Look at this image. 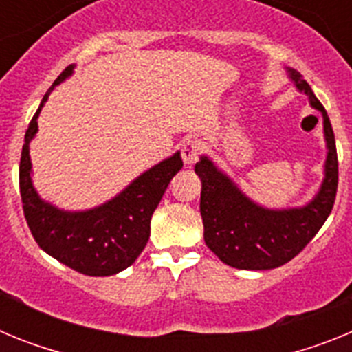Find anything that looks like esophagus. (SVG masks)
Segmentation results:
<instances>
[{
    "label": "esophagus",
    "mask_w": 352,
    "mask_h": 352,
    "mask_svg": "<svg viewBox=\"0 0 352 352\" xmlns=\"http://www.w3.org/2000/svg\"><path fill=\"white\" fill-rule=\"evenodd\" d=\"M201 153H203V141H199V139H195V138L185 139V141H183L182 157H183V162H185L186 166H192V164H195Z\"/></svg>",
    "instance_id": "esophagus-1"
}]
</instances>
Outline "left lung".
<instances>
[{"mask_svg": "<svg viewBox=\"0 0 352 352\" xmlns=\"http://www.w3.org/2000/svg\"><path fill=\"white\" fill-rule=\"evenodd\" d=\"M298 89L309 95L321 111L328 144L326 176L321 190L307 206L294 210H264L238 190L231 179L203 157L195 173L203 182L201 217L204 241L222 263L238 270H273L296 257L317 234L333 210L338 186L335 135L326 109L298 70H289Z\"/></svg>", "mask_w": 352, "mask_h": 352, "instance_id": "left-lung-1", "label": "left lung"}]
</instances>
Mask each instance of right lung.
<instances>
[{"label":"right lung","instance_id":"add662e5","mask_svg":"<svg viewBox=\"0 0 352 352\" xmlns=\"http://www.w3.org/2000/svg\"><path fill=\"white\" fill-rule=\"evenodd\" d=\"M74 65L65 68L43 96L38 111L24 135L19 186L31 234L42 250L67 264L68 268L89 276H107L129 268L144 250L149 238V222L170 179L182 170V155L174 153L158 166L141 174L113 201L89 211L68 213L43 203L31 185L30 141L38 130V118L49 93L67 79Z\"/></svg>","mask_w":352,"mask_h":352}]
</instances>
